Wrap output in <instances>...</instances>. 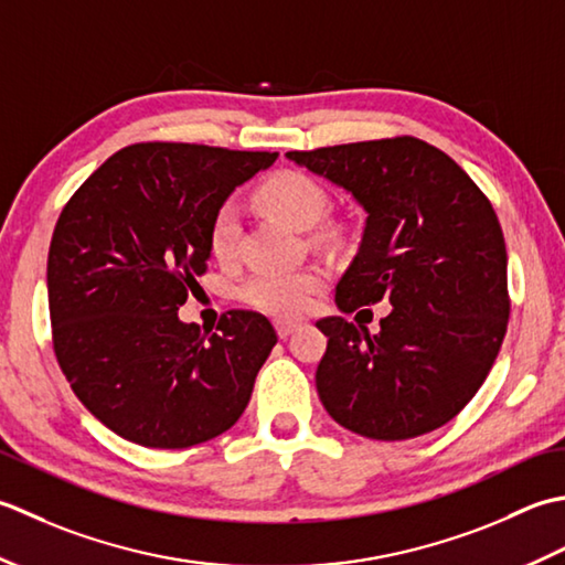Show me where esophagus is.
<instances>
[{"instance_id": "34e87169", "label": "esophagus", "mask_w": 565, "mask_h": 565, "mask_svg": "<svg viewBox=\"0 0 565 565\" xmlns=\"http://www.w3.org/2000/svg\"><path fill=\"white\" fill-rule=\"evenodd\" d=\"M297 329V324H295V321H285V319H278V321H275V331H278V337L280 339H287V337H290V333Z\"/></svg>"}]
</instances>
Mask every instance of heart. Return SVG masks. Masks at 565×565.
<instances>
[{
    "label": "heart",
    "instance_id": "1",
    "mask_svg": "<svg viewBox=\"0 0 565 565\" xmlns=\"http://www.w3.org/2000/svg\"><path fill=\"white\" fill-rule=\"evenodd\" d=\"M258 204L268 214L295 228L315 226L327 212V192L315 178L297 170H280L258 188ZM241 238V216L234 204H222L210 224V250L216 260L236 258ZM327 282L321 268L258 270L238 287V299L278 319H297L315 307V299Z\"/></svg>",
    "mask_w": 565,
    "mask_h": 565
}]
</instances>
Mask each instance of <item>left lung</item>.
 Masks as SVG:
<instances>
[{
	"instance_id": "1",
	"label": "left lung",
	"mask_w": 565,
	"mask_h": 565,
	"mask_svg": "<svg viewBox=\"0 0 565 565\" xmlns=\"http://www.w3.org/2000/svg\"><path fill=\"white\" fill-rule=\"evenodd\" d=\"M363 206L359 253L337 307L390 302L380 331L319 319L317 393L333 422L402 441L451 422L486 383L510 319L508 250L490 200L439 148L414 136L290 151Z\"/></svg>"
}]
</instances>
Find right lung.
Segmentation results:
<instances>
[{
  "mask_svg": "<svg viewBox=\"0 0 565 565\" xmlns=\"http://www.w3.org/2000/svg\"><path fill=\"white\" fill-rule=\"evenodd\" d=\"M278 153L134 143L105 160L57 218L49 250L53 349L77 399L121 439L188 448L232 429L278 343L234 309L216 331L178 309L210 260L212 216Z\"/></svg>",
  "mask_w": 565,
  "mask_h": 565,
  "instance_id": "1",
  "label": "right lung"
}]
</instances>
